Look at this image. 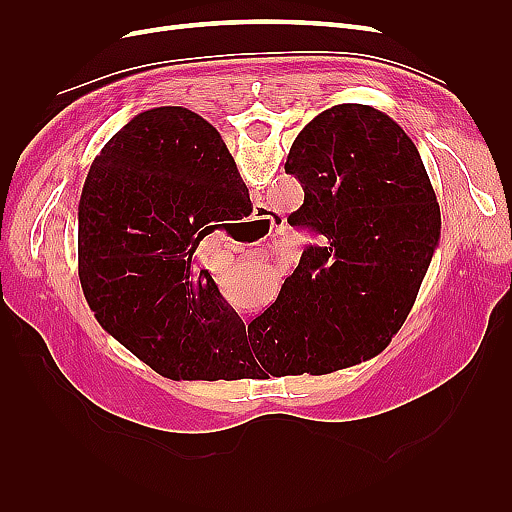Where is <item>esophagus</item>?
Instances as JSON below:
<instances>
[{
	"label": "esophagus",
	"instance_id": "obj_1",
	"mask_svg": "<svg viewBox=\"0 0 512 512\" xmlns=\"http://www.w3.org/2000/svg\"><path fill=\"white\" fill-rule=\"evenodd\" d=\"M258 213H260V215H258V218H256V222H260V224H267L271 230L284 224V220L277 218V215H273L269 209H260Z\"/></svg>",
	"mask_w": 512,
	"mask_h": 512
}]
</instances>
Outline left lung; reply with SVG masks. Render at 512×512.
Masks as SVG:
<instances>
[{"label":"left lung","mask_w":512,"mask_h":512,"mask_svg":"<svg viewBox=\"0 0 512 512\" xmlns=\"http://www.w3.org/2000/svg\"><path fill=\"white\" fill-rule=\"evenodd\" d=\"M284 168L305 192L290 224L324 243L305 247L250 322V354L322 376L376 356L406 322L440 241V205L412 138L367 104L314 117Z\"/></svg>","instance_id":"8db88e82"}]
</instances>
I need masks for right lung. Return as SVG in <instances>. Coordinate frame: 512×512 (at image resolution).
I'll return each mask as SVG.
<instances>
[{
  "label": "right lung",
  "instance_id": "obj_1",
  "mask_svg": "<svg viewBox=\"0 0 512 512\" xmlns=\"http://www.w3.org/2000/svg\"><path fill=\"white\" fill-rule=\"evenodd\" d=\"M252 211L222 136L181 106L130 119L89 168L79 203V277L102 327L170 380H215L245 324L194 267L215 222Z\"/></svg>",
  "mask_w": 512,
  "mask_h": 512
}]
</instances>
